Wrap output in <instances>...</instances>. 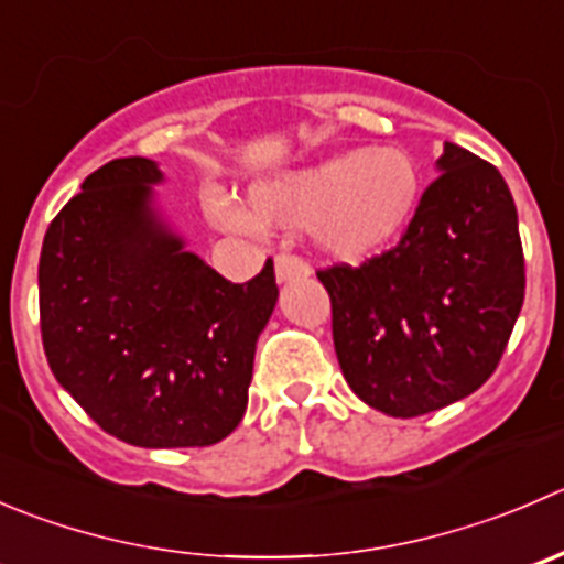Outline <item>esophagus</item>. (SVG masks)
Listing matches in <instances>:
<instances>
[{
  "label": "esophagus",
  "instance_id": "34e87169",
  "mask_svg": "<svg viewBox=\"0 0 564 564\" xmlns=\"http://www.w3.org/2000/svg\"><path fill=\"white\" fill-rule=\"evenodd\" d=\"M311 267L305 264L300 256L294 253H278L275 256V278L278 281H297V278H308Z\"/></svg>",
  "mask_w": 564,
  "mask_h": 564
}]
</instances>
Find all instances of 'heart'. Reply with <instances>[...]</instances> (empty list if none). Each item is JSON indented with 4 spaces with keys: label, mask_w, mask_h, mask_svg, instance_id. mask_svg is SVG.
<instances>
[{
    "label": "heart",
    "mask_w": 564,
    "mask_h": 564,
    "mask_svg": "<svg viewBox=\"0 0 564 564\" xmlns=\"http://www.w3.org/2000/svg\"><path fill=\"white\" fill-rule=\"evenodd\" d=\"M419 200V167L402 149L344 151L250 187V209L267 226H311L322 250L364 259L391 242ZM212 220L248 231L256 221L234 200L215 195Z\"/></svg>",
    "instance_id": "b5f03b06"
}]
</instances>
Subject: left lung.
Wrapping results in <instances>:
<instances>
[{
    "label": "left lung",
    "instance_id": "8db88e82",
    "mask_svg": "<svg viewBox=\"0 0 564 564\" xmlns=\"http://www.w3.org/2000/svg\"><path fill=\"white\" fill-rule=\"evenodd\" d=\"M391 250L316 272L349 388L393 419L433 413L496 371L527 289L518 212L490 162L446 143Z\"/></svg>",
    "mask_w": 564,
    "mask_h": 564
}]
</instances>
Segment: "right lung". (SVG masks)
Wrapping results in <instances>:
<instances>
[{
	"label": "right lung",
	"mask_w": 564,
	"mask_h": 564,
	"mask_svg": "<svg viewBox=\"0 0 564 564\" xmlns=\"http://www.w3.org/2000/svg\"><path fill=\"white\" fill-rule=\"evenodd\" d=\"M156 162L112 160L43 237L41 336L59 386L104 433L145 449L212 446L248 408L275 267L231 283L151 206Z\"/></svg>",
	"instance_id": "obj_1"
}]
</instances>
